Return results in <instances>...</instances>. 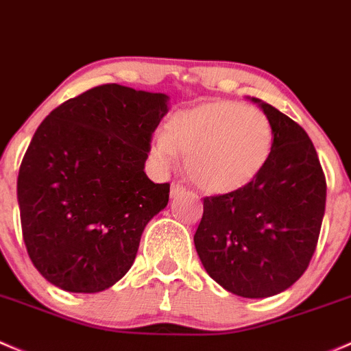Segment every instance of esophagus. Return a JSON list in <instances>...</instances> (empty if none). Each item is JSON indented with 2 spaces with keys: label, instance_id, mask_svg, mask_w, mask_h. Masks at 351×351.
<instances>
[{
  "label": "esophagus",
  "instance_id": "1",
  "mask_svg": "<svg viewBox=\"0 0 351 351\" xmlns=\"http://www.w3.org/2000/svg\"><path fill=\"white\" fill-rule=\"evenodd\" d=\"M183 191H185V186L180 185V183H171V188H169V195H171V197H178Z\"/></svg>",
  "mask_w": 351,
  "mask_h": 351
}]
</instances>
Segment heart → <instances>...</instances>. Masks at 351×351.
Listing matches in <instances>:
<instances>
[{"label":"heart","instance_id":"1","mask_svg":"<svg viewBox=\"0 0 351 351\" xmlns=\"http://www.w3.org/2000/svg\"><path fill=\"white\" fill-rule=\"evenodd\" d=\"M274 146V129L261 109L232 101L195 106L171 116L165 132L151 139L158 168H175L186 158L191 182L208 193H232L263 173Z\"/></svg>","mask_w":351,"mask_h":351}]
</instances>
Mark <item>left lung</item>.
Returning a JSON list of instances; mask_svg holds the SVG:
<instances>
[{"instance_id": "8db88e82", "label": "left lung", "mask_w": 351, "mask_h": 351, "mask_svg": "<svg viewBox=\"0 0 351 351\" xmlns=\"http://www.w3.org/2000/svg\"><path fill=\"white\" fill-rule=\"evenodd\" d=\"M274 129L271 158L250 185L204 198L195 249L210 278L242 298L282 293L315 254L326 204L318 153L300 124L254 99Z\"/></svg>"}]
</instances>
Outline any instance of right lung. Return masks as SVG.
Segmentation results:
<instances>
[{"label": "right lung", "instance_id": "add662e5", "mask_svg": "<svg viewBox=\"0 0 351 351\" xmlns=\"http://www.w3.org/2000/svg\"><path fill=\"white\" fill-rule=\"evenodd\" d=\"M168 95L104 84L69 99L33 134L20 173L23 241L40 274L70 293H99L131 269L169 183L145 173Z\"/></svg>", "mask_w": 351, "mask_h": 351}]
</instances>
